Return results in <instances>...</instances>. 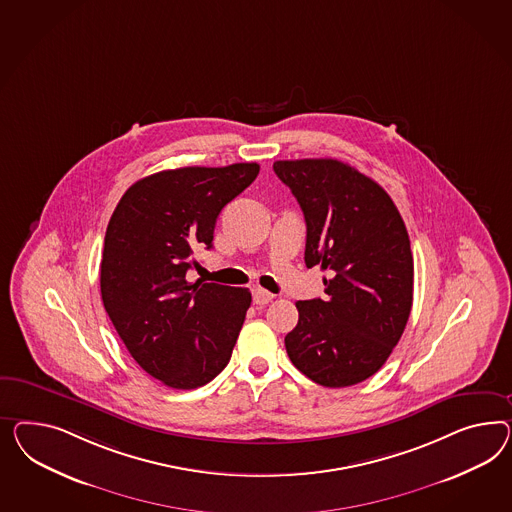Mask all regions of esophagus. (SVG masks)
Instances as JSON below:
<instances>
[{
	"label": "esophagus",
	"instance_id": "esophagus-1",
	"mask_svg": "<svg viewBox=\"0 0 512 512\" xmlns=\"http://www.w3.org/2000/svg\"><path fill=\"white\" fill-rule=\"evenodd\" d=\"M274 300L272 292L264 291V289H253V302L257 305L270 304Z\"/></svg>",
	"mask_w": 512,
	"mask_h": 512
}]
</instances>
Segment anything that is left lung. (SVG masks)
Masks as SVG:
<instances>
[{
  "instance_id": "1",
  "label": "left lung",
  "mask_w": 512,
  "mask_h": 512,
  "mask_svg": "<svg viewBox=\"0 0 512 512\" xmlns=\"http://www.w3.org/2000/svg\"><path fill=\"white\" fill-rule=\"evenodd\" d=\"M307 225L305 266H320L328 298L296 302L285 337L294 367L324 387L373 376L399 343L414 300V257L386 190L332 158L279 160Z\"/></svg>"
}]
</instances>
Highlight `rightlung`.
Returning a JSON list of instances; mask_svg holds the SVG:
<instances>
[{
  "label": "right lung",
  "instance_id": "right-lung-1",
  "mask_svg": "<svg viewBox=\"0 0 512 512\" xmlns=\"http://www.w3.org/2000/svg\"><path fill=\"white\" fill-rule=\"evenodd\" d=\"M257 175L255 162L167 169L132 184L111 214L102 302L130 356L164 386H205L231 360L251 292L186 274L194 249L212 248L221 208Z\"/></svg>",
  "mask_w": 512,
  "mask_h": 512
}]
</instances>
